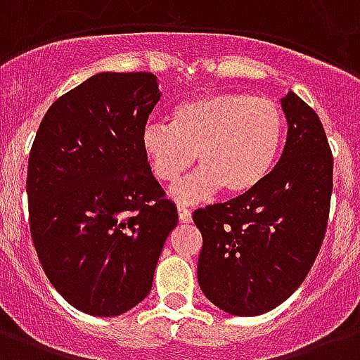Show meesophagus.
Wrapping results in <instances>:
<instances>
[{"label": "esophagus", "instance_id": "34e87169", "mask_svg": "<svg viewBox=\"0 0 360 360\" xmlns=\"http://www.w3.org/2000/svg\"><path fill=\"white\" fill-rule=\"evenodd\" d=\"M178 217H180V221H182V223H189V221H191V212H189L186 206H182V204H180V206H178Z\"/></svg>", "mask_w": 360, "mask_h": 360}]
</instances>
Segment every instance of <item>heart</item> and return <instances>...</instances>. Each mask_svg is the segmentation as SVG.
I'll use <instances>...</instances> for the list:
<instances>
[{
	"instance_id": "1",
	"label": "heart",
	"mask_w": 360,
	"mask_h": 360,
	"mask_svg": "<svg viewBox=\"0 0 360 360\" xmlns=\"http://www.w3.org/2000/svg\"><path fill=\"white\" fill-rule=\"evenodd\" d=\"M284 130V113L275 100L214 93L178 103L171 126H146L141 146L162 184L176 182L197 156L200 171L172 191L182 202H197L219 189L229 197L255 191L277 163Z\"/></svg>"
}]
</instances>
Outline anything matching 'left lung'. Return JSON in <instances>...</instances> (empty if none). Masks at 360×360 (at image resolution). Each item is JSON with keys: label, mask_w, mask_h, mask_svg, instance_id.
I'll use <instances>...</instances> for the list:
<instances>
[{"label": "left lung", "mask_w": 360, "mask_h": 360, "mask_svg": "<svg viewBox=\"0 0 360 360\" xmlns=\"http://www.w3.org/2000/svg\"><path fill=\"white\" fill-rule=\"evenodd\" d=\"M286 145L255 191L193 212L202 234L198 284L234 316L275 309L309 275L326 238L333 154L320 117L297 94L281 100Z\"/></svg>", "instance_id": "8db88e82"}]
</instances>
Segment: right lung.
I'll list each match as a JSON object with an SVG mask.
<instances>
[{
    "label": "right lung",
    "instance_id": "add662e5",
    "mask_svg": "<svg viewBox=\"0 0 360 360\" xmlns=\"http://www.w3.org/2000/svg\"><path fill=\"white\" fill-rule=\"evenodd\" d=\"M160 100L150 72H102L51 103L27 163L33 247L63 297L119 316L148 295L178 223L141 146Z\"/></svg>",
    "mask_w": 360,
    "mask_h": 360
}]
</instances>
